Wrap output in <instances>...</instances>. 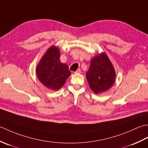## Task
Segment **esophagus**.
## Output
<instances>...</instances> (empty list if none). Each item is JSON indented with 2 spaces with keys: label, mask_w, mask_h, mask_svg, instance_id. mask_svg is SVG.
Segmentation results:
<instances>
[{
  "label": "esophagus",
  "mask_w": 148,
  "mask_h": 148,
  "mask_svg": "<svg viewBox=\"0 0 148 148\" xmlns=\"http://www.w3.org/2000/svg\"><path fill=\"white\" fill-rule=\"evenodd\" d=\"M80 72H81V69H78L77 70L74 72V73H75V74H79Z\"/></svg>",
  "instance_id": "1"
}]
</instances>
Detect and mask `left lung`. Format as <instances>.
Returning a JSON list of instances; mask_svg holds the SVG:
<instances>
[{
  "instance_id": "8db88e82",
  "label": "left lung",
  "mask_w": 148,
  "mask_h": 148,
  "mask_svg": "<svg viewBox=\"0 0 148 148\" xmlns=\"http://www.w3.org/2000/svg\"><path fill=\"white\" fill-rule=\"evenodd\" d=\"M86 75L90 88L96 94L111 88L116 78L114 69L105 53L92 59Z\"/></svg>"
}]
</instances>
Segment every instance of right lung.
<instances>
[{
  "label": "right lung",
  "mask_w": 148,
  "mask_h": 148,
  "mask_svg": "<svg viewBox=\"0 0 148 148\" xmlns=\"http://www.w3.org/2000/svg\"><path fill=\"white\" fill-rule=\"evenodd\" d=\"M60 57V49L53 46L47 50L36 67L40 82L53 90L61 88L71 73L68 65L62 63Z\"/></svg>",
  "instance_id": "obj_1"
}]
</instances>
